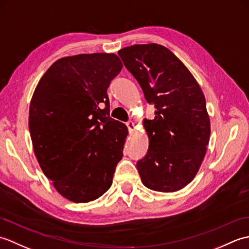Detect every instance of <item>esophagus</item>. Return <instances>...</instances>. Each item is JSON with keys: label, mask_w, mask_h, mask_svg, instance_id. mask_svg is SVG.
I'll list each match as a JSON object with an SVG mask.
<instances>
[{"label": "esophagus", "mask_w": 249, "mask_h": 249, "mask_svg": "<svg viewBox=\"0 0 249 249\" xmlns=\"http://www.w3.org/2000/svg\"><path fill=\"white\" fill-rule=\"evenodd\" d=\"M126 126H127L128 131H129L130 134L134 133V130H135V124H134L133 121H128L127 123H126Z\"/></svg>", "instance_id": "esophagus-1"}]
</instances>
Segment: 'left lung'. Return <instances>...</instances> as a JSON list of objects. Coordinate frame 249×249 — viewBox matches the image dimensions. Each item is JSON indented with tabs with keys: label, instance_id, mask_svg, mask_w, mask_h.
<instances>
[{
	"label": "left lung",
	"instance_id": "obj_1",
	"mask_svg": "<svg viewBox=\"0 0 249 249\" xmlns=\"http://www.w3.org/2000/svg\"><path fill=\"white\" fill-rule=\"evenodd\" d=\"M118 54L154 105L155 119L144 120L149 150L137 161L147 188L172 193L194 179L209 144L211 125L204 95L183 63L166 47L134 45Z\"/></svg>",
	"mask_w": 249,
	"mask_h": 249
}]
</instances>
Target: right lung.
I'll list each match as a JSON object with an SVG mask.
<instances>
[{
	"label": "right lung",
	"mask_w": 249,
	"mask_h": 249,
	"mask_svg": "<svg viewBox=\"0 0 249 249\" xmlns=\"http://www.w3.org/2000/svg\"><path fill=\"white\" fill-rule=\"evenodd\" d=\"M122 63L113 53L62 57L41 77L29 129L45 176L63 197L89 202L110 188L127 128L109 116L107 89Z\"/></svg>",
	"instance_id": "obj_1"
}]
</instances>
